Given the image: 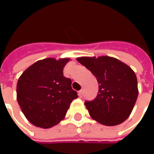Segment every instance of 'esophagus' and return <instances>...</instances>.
<instances>
[{
    "label": "esophagus",
    "instance_id": "esophagus-1",
    "mask_svg": "<svg viewBox=\"0 0 154 154\" xmlns=\"http://www.w3.org/2000/svg\"><path fill=\"white\" fill-rule=\"evenodd\" d=\"M78 95H79V97L80 98H82V96H83V90H80L78 92Z\"/></svg>",
    "mask_w": 154,
    "mask_h": 154
}]
</instances>
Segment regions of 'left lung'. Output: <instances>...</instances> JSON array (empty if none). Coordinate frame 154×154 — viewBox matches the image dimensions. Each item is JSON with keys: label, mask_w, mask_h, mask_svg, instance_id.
I'll return each instance as SVG.
<instances>
[{"label": "left lung", "mask_w": 154, "mask_h": 154, "mask_svg": "<svg viewBox=\"0 0 154 154\" xmlns=\"http://www.w3.org/2000/svg\"><path fill=\"white\" fill-rule=\"evenodd\" d=\"M97 78L98 92L85 105L92 119L105 126H116L125 121L138 97L137 78L127 64L110 56L77 58Z\"/></svg>", "instance_id": "obj_1"}]
</instances>
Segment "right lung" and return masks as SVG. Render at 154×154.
I'll return each instance as SVG.
<instances>
[{"label":"right lung","instance_id":"right-lung-1","mask_svg":"<svg viewBox=\"0 0 154 154\" xmlns=\"http://www.w3.org/2000/svg\"><path fill=\"white\" fill-rule=\"evenodd\" d=\"M69 58L39 60L26 69L17 83V101L26 119L43 128L64 119L72 101L78 98L72 81L63 76Z\"/></svg>","mask_w":154,"mask_h":154}]
</instances>
